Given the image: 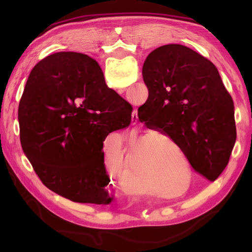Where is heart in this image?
<instances>
[{"label": "heart", "instance_id": "obj_1", "mask_svg": "<svg viewBox=\"0 0 252 252\" xmlns=\"http://www.w3.org/2000/svg\"><path fill=\"white\" fill-rule=\"evenodd\" d=\"M168 141H170L169 137H165ZM129 173L130 174H134V175H138V176H143L144 172H143V168L136 161V159H134V157H131V160L129 162Z\"/></svg>", "mask_w": 252, "mask_h": 252}]
</instances>
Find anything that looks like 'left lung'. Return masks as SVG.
<instances>
[{
	"label": "left lung",
	"instance_id": "1",
	"mask_svg": "<svg viewBox=\"0 0 252 252\" xmlns=\"http://www.w3.org/2000/svg\"><path fill=\"white\" fill-rule=\"evenodd\" d=\"M148 89L138 119L170 137L196 173L215 182L236 142L234 103L217 67L181 44L154 50L143 65Z\"/></svg>",
	"mask_w": 252,
	"mask_h": 252
}]
</instances>
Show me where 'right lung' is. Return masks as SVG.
Wrapping results in <instances>:
<instances>
[{
	"label": "right lung",
	"instance_id": "add662e5",
	"mask_svg": "<svg viewBox=\"0 0 252 252\" xmlns=\"http://www.w3.org/2000/svg\"><path fill=\"white\" fill-rule=\"evenodd\" d=\"M132 106L105 83L93 58L60 52L32 69L18 108L20 143L47 189L74 202L108 205L103 142L131 123Z\"/></svg>",
	"mask_w": 252,
	"mask_h": 252
}]
</instances>
